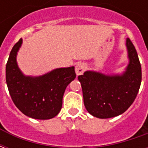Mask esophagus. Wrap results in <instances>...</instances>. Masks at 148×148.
<instances>
[{
  "instance_id": "34e87169",
  "label": "esophagus",
  "mask_w": 148,
  "mask_h": 148,
  "mask_svg": "<svg viewBox=\"0 0 148 148\" xmlns=\"http://www.w3.org/2000/svg\"><path fill=\"white\" fill-rule=\"evenodd\" d=\"M86 69V66L83 62H78L75 66V72L77 75H81L84 73V71Z\"/></svg>"
}]
</instances>
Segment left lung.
I'll use <instances>...</instances> for the list:
<instances>
[{
	"mask_svg": "<svg viewBox=\"0 0 148 148\" xmlns=\"http://www.w3.org/2000/svg\"><path fill=\"white\" fill-rule=\"evenodd\" d=\"M129 63L121 75H106L86 71L78 76L82 88L84 105L90 114L107 119L124 113L133 103L140 90L142 72L136 50L126 39Z\"/></svg>",
	"mask_w": 148,
	"mask_h": 148,
	"instance_id": "left-lung-1",
	"label": "left lung"
}]
</instances>
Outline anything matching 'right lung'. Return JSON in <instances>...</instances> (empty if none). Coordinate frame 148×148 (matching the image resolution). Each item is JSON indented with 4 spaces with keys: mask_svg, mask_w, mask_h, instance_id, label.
I'll list each match as a JSON object with an SVG mask.
<instances>
[{
    "mask_svg": "<svg viewBox=\"0 0 148 148\" xmlns=\"http://www.w3.org/2000/svg\"><path fill=\"white\" fill-rule=\"evenodd\" d=\"M21 44L22 39L13 46L6 64V83L12 100L29 117L51 119L61 110L65 90L76 77L74 67L58 68L39 77L25 76L16 62Z\"/></svg>",
    "mask_w": 148,
    "mask_h": 148,
    "instance_id": "right-lung-1",
    "label": "right lung"
}]
</instances>
